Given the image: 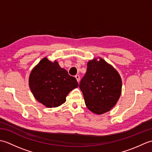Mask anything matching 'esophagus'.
Listing matches in <instances>:
<instances>
[{"mask_svg":"<svg viewBox=\"0 0 152 152\" xmlns=\"http://www.w3.org/2000/svg\"><path fill=\"white\" fill-rule=\"evenodd\" d=\"M75 78H76V80H77V82H80V76H79V75H76V76H75Z\"/></svg>","mask_w":152,"mask_h":152,"instance_id":"obj_1","label":"esophagus"}]
</instances>
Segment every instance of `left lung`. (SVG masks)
<instances>
[{
	"instance_id": "1",
	"label": "left lung",
	"mask_w": 152,
	"mask_h": 152,
	"mask_svg": "<svg viewBox=\"0 0 152 152\" xmlns=\"http://www.w3.org/2000/svg\"><path fill=\"white\" fill-rule=\"evenodd\" d=\"M86 105L96 114L109 112L121 94V78L117 70L101 57L87 64V72L80 83Z\"/></svg>"
}]
</instances>
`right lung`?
I'll return each instance as SVG.
<instances>
[{
	"instance_id": "right-lung-1",
	"label": "right lung",
	"mask_w": 152,
	"mask_h": 152,
	"mask_svg": "<svg viewBox=\"0 0 152 152\" xmlns=\"http://www.w3.org/2000/svg\"><path fill=\"white\" fill-rule=\"evenodd\" d=\"M28 85L34 97L46 107L56 108L66 101L70 91L78 87L76 79L56 60L44 57L30 73Z\"/></svg>"
}]
</instances>
